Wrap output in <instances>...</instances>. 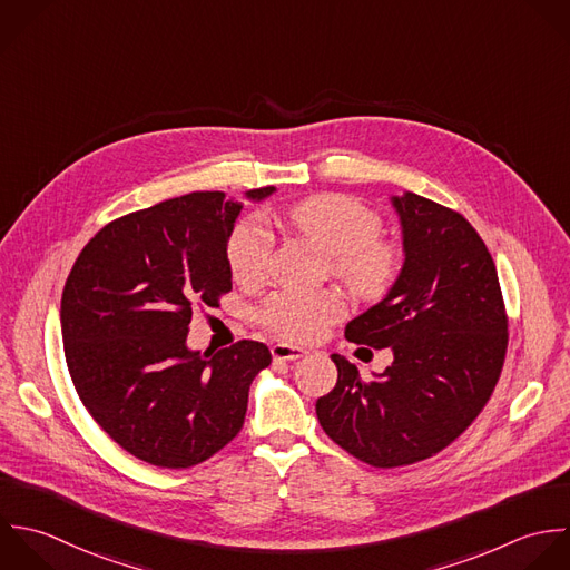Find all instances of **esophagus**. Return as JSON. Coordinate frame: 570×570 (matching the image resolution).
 Returning <instances> with one entry per match:
<instances>
[{
	"label": "esophagus",
	"mask_w": 570,
	"mask_h": 570,
	"mask_svg": "<svg viewBox=\"0 0 570 570\" xmlns=\"http://www.w3.org/2000/svg\"><path fill=\"white\" fill-rule=\"evenodd\" d=\"M271 353H273L275 362H295V360L304 357L308 351H304L299 346H293V344H275L271 348Z\"/></svg>",
	"instance_id": "esophagus-1"
}]
</instances>
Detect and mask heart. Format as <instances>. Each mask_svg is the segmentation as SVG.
<instances>
[{
	"instance_id": "b5f03b06",
	"label": "heart",
	"mask_w": 570,
	"mask_h": 570,
	"mask_svg": "<svg viewBox=\"0 0 570 570\" xmlns=\"http://www.w3.org/2000/svg\"><path fill=\"white\" fill-rule=\"evenodd\" d=\"M282 224L324 250L328 271L360 299H380L395 284L402 266L400 248L380 237L382 222L375 210L346 195H313L291 204ZM233 277L257 286L268 277L273 237L257 219L239 222L226 244ZM344 306L328 291L286 288L273 293L262 311V324L279 340L308 344L324 337Z\"/></svg>"
}]
</instances>
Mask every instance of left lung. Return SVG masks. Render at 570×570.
Segmentation results:
<instances>
[{"label": "left lung", "mask_w": 570, "mask_h": 570, "mask_svg": "<svg viewBox=\"0 0 570 570\" xmlns=\"http://www.w3.org/2000/svg\"><path fill=\"white\" fill-rule=\"evenodd\" d=\"M391 202L402 224V273L344 335L391 348L393 364L366 382L355 364L331 355L337 384L315 404L326 435L375 469L409 466L455 442L491 400L509 346L498 268L478 230L415 193Z\"/></svg>", "instance_id": "obj_1"}]
</instances>
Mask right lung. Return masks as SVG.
Listing matches in <instances>:
<instances>
[{
    "label": "right lung",
    "mask_w": 570,
    "mask_h": 570,
    "mask_svg": "<svg viewBox=\"0 0 570 570\" xmlns=\"http://www.w3.org/2000/svg\"><path fill=\"white\" fill-rule=\"evenodd\" d=\"M273 186L248 190L264 199ZM242 204L190 193L106 224L61 293V340L75 391L130 455L188 469L244 424L248 389L271 351L242 340L217 353L186 346L193 308L233 288L226 244Z\"/></svg>",
    "instance_id": "add662e5"
}]
</instances>
